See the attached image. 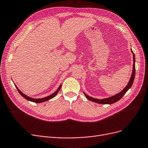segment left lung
Wrapping results in <instances>:
<instances>
[{"label":"left lung","mask_w":148,"mask_h":148,"mask_svg":"<svg viewBox=\"0 0 148 148\" xmlns=\"http://www.w3.org/2000/svg\"><path fill=\"white\" fill-rule=\"evenodd\" d=\"M131 51L133 53V61H134V64H133V70H132V75L131 79H130L127 85L125 87V88L123 90H121V92H120L119 93H117L115 95L111 97L110 98H104V99H98L97 98H94L92 97H90L89 96L87 95L84 93V94L85 95V96L86 97V98L90 100L91 101L95 102L96 103H98V104H113L119 100L125 95V94L126 93V92L131 87L133 82L135 78V55L134 53V52L132 51Z\"/></svg>","instance_id":"8db88e82"}]
</instances>
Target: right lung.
I'll use <instances>...</instances> for the list:
<instances>
[{"mask_svg": "<svg viewBox=\"0 0 148 148\" xmlns=\"http://www.w3.org/2000/svg\"><path fill=\"white\" fill-rule=\"evenodd\" d=\"M61 86H62V85L61 84V85L60 86V87H58L57 90H56L54 93H53V94L50 95H49V96H48V97H44V98H39V99H35V98H31V97H29L25 95V94H23L21 91H20L19 88L17 87L16 86V88H17V90H18L19 93L21 95V96L23 97L25 99L28 100V101H30L34 102V103H42V102H44V101H48V100H49V99L53 98V97H55L56 95V94L58 93V92L60 90Z\"/></svg>", "mask_w": 148, "mask_h": 148, "instance_id": "obj_1", "label": "right lung"}]
</instances>
